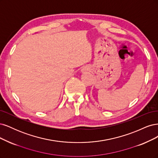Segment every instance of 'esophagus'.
<instances>
[{
    "label": "esophagus",
    "mask_w": 158,
    "mask_h": 158,
    "mask_svg": "<svg viewBox=\"0 0 158 158\" xmlns=\"http://www.w3.org/2000/svg\"><path fill=\"white\" fill-rule=\"evenodd\" d=\"M88 71H89V68L88 67V66H85V67H83L82 68V69H81V72H82L83 73L88 72Z\"/></svg>",
    "instance_id": "esophagus-1"
}]
</instances>
